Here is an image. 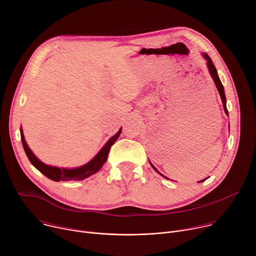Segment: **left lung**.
Instances as JSON below:
<instances>
[{
    "instance_id": "obj_1",
    "label": "left lung",
    "mask_w": 256,
    "mask_h": 256,
    "mask_svg": "<svg viewBox=\"0 0 256 256\" xmlns=\"http://www.w3.org/2000/svg\"><path fill=\"white\" fill-rule=\"evenodd\" d=\"M202 56H204V58L206 60V66H208V72H210V77H212V79L214 80V85H216V89H218V94H220V96H221V100H222V102H223V107H224V110H225V114H227V116H229V114H228V109H227V106H226V95H225V91H224V87H223V85H222V82H221V80H220V78H218V72H216V66H214V64H212V60H210V58L206 54H202ZM150 162V161H149ZM150 164H151V166L153 167V169L156 171V172H158L160 175H162L164 178H166V179H169L168 177H166V176H164L163 174H161L155 167H154V165L150 162ZM206 179H208V178H206ZM206 179H202V180H200V181H198V182H202V181H204Z\"/></svg>"
}]
</instances>
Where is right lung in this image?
Listing matches in <instances>:
<instances>
[{
    "label": "right lung",
    "mask_w": 256,
    "mask_h": 256,
    "mask_svg": "<svg viewBox=\"0 0 256 256\" xmlns=\"http://www.w3.org/2000/svg\"><path fill=\"white\" fill-rule=\"evenodd\" d=\"M122 132V128L120 130L112 136L110 138H109L106 144L103 146L102 149L97 153V155L88 163H86L83 166L76 167V168H60L56 166H50L46 165L44 162H42L38 157H36L33 152L30 150L28 147V144L25 140L24 134L22 128H20V134H21V140L24 151L31 162V164L40 171L44 175H46L48 178L54 180V181H70V180H83L93 174H95L97 171L100 170V168L103 166V164L107 160V156L109 153V150H110V147L114 144V142L118 138Z\"/></svg>",
    "instance_id": "obj_1"
}]
</instances>
